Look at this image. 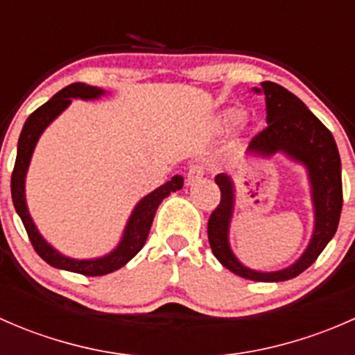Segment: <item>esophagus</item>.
<instances>
[{
	"mask_svg": "<svg viewBox=\"0 0 355 355\" xmlns=\"http://www.w3.org/2000/svg\"><path fill=\"white\" fill-rule=\"evenodd\" d=\"M204 175V166L202 164H194V166L189 170L187 173V185H196L202 178Z\"/></svg>",
	"mask_w": 355,
	"mask_h": 355,
	"instance_id": "esophagus-1",
	"label": "esophagus"
}]
</instances>
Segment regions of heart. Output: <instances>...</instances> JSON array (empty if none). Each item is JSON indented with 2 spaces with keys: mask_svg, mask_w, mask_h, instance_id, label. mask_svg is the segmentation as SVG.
Listing matches in <instances>:
<instances>
[{
  "mask_svg": "<svg viewBox=\"0 0 355 355\" xmlns=\"http://www.w3.org/2000/svg\"><path fill=\"white\" fill-rule=\"evenodd\" d=\"M242 118H244V111L239 108H228L220 114V123L223 127H235L237 123H241Z\"/></svg>",
  "mask_w": 355,
  "mask_h": 355,
  "instance_id": "1",
  "label": "heart"
}]
</instances>
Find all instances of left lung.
I'll return each instance as SVG.
<instances>
[{
  "mask_svg": "<svg viewBox=\"0 0 355 355\" xmlns=\"http://www.w3.org/2000/svg\"><path fill=\"white\" fill-rule=\"evenodd\" d=\"M256 91L266 96L268 127L250 141L245 155L259 157L284 155L304 166L313 202V234L299 259L284 270L257 271L245 266L232 250L228 237L235 211L234 178L220 173L214 177V182L221 191V200L207 221V239L214 257L232 273L254 282H285L307 270L335 235L343 202L342 163L331 132L295 94L275 82H261V89Z\"/></svg>",
  "mask_w": 355,
  "mask_h": 355,
  "instance_id": "obj_1",
  "label": "left lung"
}]
</instances>
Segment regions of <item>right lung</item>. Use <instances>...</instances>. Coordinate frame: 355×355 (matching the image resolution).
I'll use <instances>...</instances> for the list:
<instances>
[{
	"mask_svg": "<svg viewBox=\"0 0 355 355\" xmlns=\"http://www.w3.org/2000/svg\"><path fill=\"white\" fill-rule=\"evenodd\" d=\"M105 94V89L82 84V82H75V84L67 85L65 89L56 92L48 103H44L41 108L35 110L24 123L22 134L19 137V146H17L15 168H13L12 173L13 206H15V211L19 213L20 220H22L35 252L49 266L58 268V270L73 271V273L85 275V277H101V275L113 273V271L125 266L144 247L146 241H148L149 230H151L153 220H155L156 209L161 204V200L168 198L171 192H177L184 187V177L175 175L166 184H163L161 187L149 192L148 196H144L132 209L120 242L105 256L91 257V259H75V257L65 256V254L60 252L56 247H53L42 237L41 232L35 227L34 220H32L31 211L27 207V199H25V178H27L28 164H31L37 141L41 139L42 132L71 105V99L94 101V99L103 98Z\"/></svg>",
	"mask_w": 355,
	"mask_h": 355,
	"instance_id": "1",
	"label": "right lung"
}]
</instances>
